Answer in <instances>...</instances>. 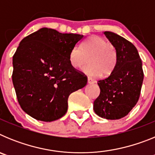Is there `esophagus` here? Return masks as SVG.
Returning <instances> with one entry per match:
<instances>
[{
    "label": "esophagus",
    "mask_w": 155,
    "mask_h": 155,
    "mask_svg": "<svg viewBox=\"0 0 155 155\" xmlns=\"http://www.w3.org/2000/svg\"><path fill=\"white\" fill-rule=\"evenodd\" d=\"M94 82H95V81L93 80V79L90 78H87V83H88V84H94Z\"/></svg>",
    "instance_id": "1"
}]
</instances>
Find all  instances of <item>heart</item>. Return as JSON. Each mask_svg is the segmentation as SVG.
Segmentation results:
<instances>
[{"label":"heart","mask_w":155,"mask_h":155,"mask_svg":"<svg viewBox=\"0 0 155 155\" xmlns=\"http://www.w3.org/2000/svg\"><path fill=\"white\" fill-rule=\"evenodd\" d=\"M87 61L89 64L83 72L92 78L102 74L108 76L113 71L117 60L115 46L102 37L93 35L80 46H74L69 54V62L74 69L81 68Z\"/></svg>","instance_id":"1"}]
</instances>
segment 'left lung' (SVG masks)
<instances>
[{
    "instance_id": "1",
    "label": "left lung",
    "mask_w": 155,
    "mask_h": 155,
    "mask_svg": "<svg viewBox=\"0 0 155 155\" xmlns=\"http://www.w3.org/2000/svg\"><path fill=\"white\" fill-rule=\"evenodd\" d=\"M104 34L116 48L117 60L110 75L98 81L100 94L93 109L102 118L120 120L139 100L143 80L142 61L133 43L111 31Z\"/></svg>"
}]
</instances>
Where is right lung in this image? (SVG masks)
Returning a JSON list of instances; mask_svg holds the SVG:
<instances>
[{"instance_id": "1", "label": "right lung", "mask_w": 155, "mask_h": 155, "mask_svg": "<svg viewBox=\"0 0 155 155\" xmlns=\"http://www.w3.org/2000/svg\"><path fill=\"white\" fill-rule=\"evenodd\" d=\"M83 37L42 28L21 41L13 56L12 81L19 105L32 118L59 120L68 111L70 94L86 85L87 76L69 62Z\"/></svg>"}]
</instances>
